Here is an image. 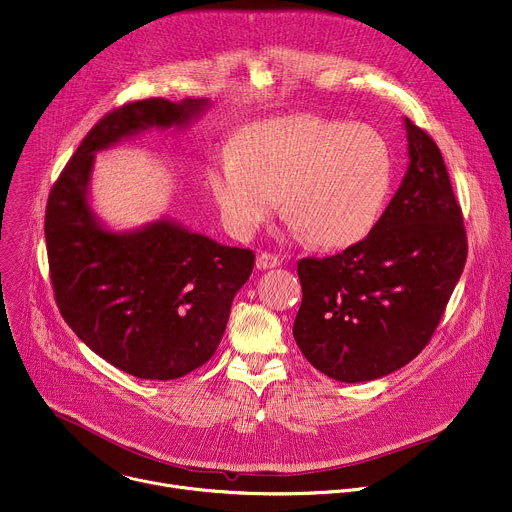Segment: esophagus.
Returning <instances> with one entry per match:
<instances>
[{"mask_svg":"<svg viewBox=\"0 0 512 512\" xmlns=\"http://www.w3.org/2000/svg\"><path fill=\"white\" fill-rule=\"evenodd\" d=\"M255 265H257V269H271V267L280 265V257L273 253H259L255 259Z\"/></svg>","mask_w":512,"mask_h":512,"instance_id":"1","label":"esophagus"}]
</instances>
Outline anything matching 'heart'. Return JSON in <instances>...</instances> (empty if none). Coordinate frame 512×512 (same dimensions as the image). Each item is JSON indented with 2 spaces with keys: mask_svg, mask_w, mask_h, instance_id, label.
<instances>
[{
  "mask_svg": "<svg viewBox=\"0 0 512 512\" xmlns=\"http://www.w3.org/2000/svg\"><path fill=\"white\" fill-rule=\"evenodd\" d=\"M392 188V155L369 126L290 116L247 130L208 171L218 214L249 239L282 196L284 214L308 243L343 249L365 239Z\"/></svg>",
  "mask_w": 512,
  "mask_h": 512,
  "instance_id": "obj_1",
  "label": "heart"
}]
</instances>
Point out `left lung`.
Returning a JSON list of instances; mask_svg holds the SVG:
<instances>
[{"mask_svg": "<svg viewBox=\"0 0 512 512\" xmlns=\"http://www.w3.org/2000/svg\"><path fill=\"white\" fill-rule=\"evenodd\" d=\"M404 130L408 167L369 235L298 263L294 339L337 382L384 378L421 353L466 265V228L441 151L408 118Z\"/></svg>", "mask_w": 512, "mask_h": 512, "instance_id": "1", "label": "left lung"}]
</instances>
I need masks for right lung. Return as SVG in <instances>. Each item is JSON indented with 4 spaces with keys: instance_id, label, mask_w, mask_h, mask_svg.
<instances>
[{
    "instance_id": "obj_1",
    "label": "right lung",
    "mask_w": 512,
    "mask_h": 512,
    "mask_svg": "<svg viewBox=\"0 0 512 512\" xmlns=\"http://www.w3.org/2000/svg\"><path fill=\"white\" fill-rule=\"evenodd\" d=\"M208 106L204 98H151L110 112L87 132L46 204V253L65 322L91 351L141 380L181 378L214 355L255 255L169 218L108 228L91 208V171L96 153L151 128L185 130Z\"/></svg>"
}]
</instances>
